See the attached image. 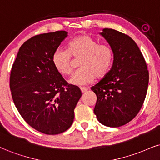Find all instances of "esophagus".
<instances>
[{
    "label": "esophagus",
    "mask_w": 160,
    "mask_h": 160,
    "mask_svg": "<svg viewBox=\"0 0 160 160\" xmlns=\"http://www.w3.org/2000/svg\"><path fill=\"white\" fill-rule=\"evenodd\" d=\"M80 90H81V91H82V92H87L88 91V88H80Z\"/></svg>",
    "instance_id": "obj_1"
}]
</instances>
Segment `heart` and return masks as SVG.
Masks as SVG:
<instances>
[{
	"mask_svg": "<svg viewBox=\"0 0 160 160\" xmlns=\"http://www.w3.org/2000/svg\"><path fill=\"white\" fill-rule=\"evenodd\" d=\"M71 57L79 59L77 70L70 83L82 86L90 83L95 77L103 78L107 75L113 63L114 52L107 43H98V40L88 35H81L68 43L67 50L57 49L53 53L52 62L58 72L70 76L73 72Z\"/></svg>",
	"mask_w": 160,
	"mask_h": 160,
	"instance_id": "1",
	"label": "heart"
}]
</instances>
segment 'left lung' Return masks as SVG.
Segmentation results:
<instances>
[{
  "mask_svg": "<svg viewBox=\"0 0 160 160\" xmlns=\"http://www.w3.org/2000/svg\"><path fill=\"white\" fill-rule=\"evenodd\" d=\"M101 35L112 47L113 66L91 90L97 96L94 113L108 127L131 122L140 110L146 96L149 73L142 53L131 37L113 29Z\"/></svg>",
  "mask_w": 160,
  "mask_h": 160,
  "instance_id": "8db88e82",
  "label": "left lung"
}]
</instances>
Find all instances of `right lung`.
Segmentation results:
<instances>
[{
  "label": "right lung",
  "instance_id": "add662e5",
  "mask_svg": "<svg viewBox=\"0 0 160 160\" xmlns=\"http://www.w3.org/2000/svg\"><path fill=\"white\" fill-rule=\"evenodd\" d=\"M68 36L65 31L35 35L20 47L12 68L9 87L15 105L25 122L48 135L62 133L74 119L82 96L55 68L53 53Z\"/></svg>",
  "mask_w": 160,
  "mask_h": 160
}]
</instances>
